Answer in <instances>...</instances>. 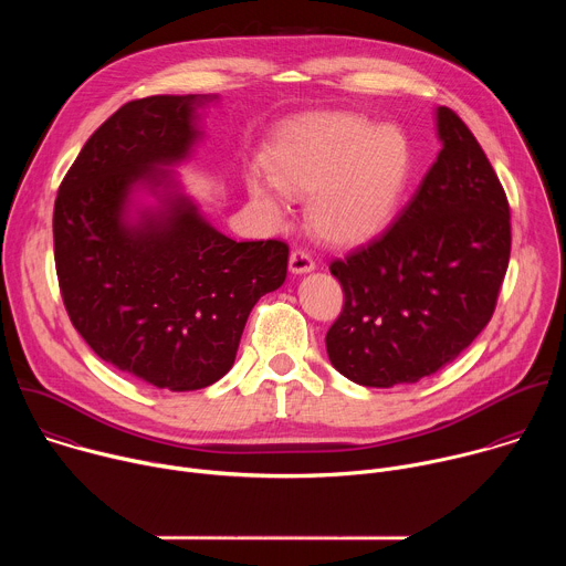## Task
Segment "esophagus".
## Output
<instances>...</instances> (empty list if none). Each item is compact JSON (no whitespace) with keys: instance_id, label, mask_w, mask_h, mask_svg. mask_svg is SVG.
Masks as SVG:
<instances>
[{"instance_id":"obj_1","label":"esophagus","mask_w":566,"mask_h":566,"mask_svg":"<svg viewBox=\"0 0 566 566\" xmlns=\"http://www.w3.org/2000/svg\"><path fill=\"white\" fill-rule=\"evenodd\" d=\"M289 269H291V273L302 275V273H311V271L315 269V262L311 260L308 253H304V251H293L291 258H289Z\"/></svg>"}]
</instances>
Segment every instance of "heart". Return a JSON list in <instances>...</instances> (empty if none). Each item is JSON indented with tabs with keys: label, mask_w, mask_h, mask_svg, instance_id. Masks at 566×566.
Listing matches in <instances>:
<instances>
[{
	"label": "heart",
	"mask_w": 566,
	"mask_h": 566,
	"mask_svg": "<svg viewBox=\"0 0 566 566\" xmlns=\"http://www.w3.org/2000/svg\"><path fill=\"white\" fill-rule=\"evenodd\" d=\"M244 179L251 201L282 219L289 195H306V223L332 247H358L396 217L412 175L408 136L354 114L289 123Z\"/></svg>",
	"instance_id": "heart-1"
}]
</instances>
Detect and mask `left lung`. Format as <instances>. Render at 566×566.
I'll list each match as a JSON object with an SVG mask.
<instances>
[{
	"mask_svg": "<svg viewBox=\"0 0 566 566\" xmlns=\"http://www.w3.org/2000/svg\"><path fill=\"white\" fill-rule=\"evenodd\" d=\"M441 151L394 223L332 262L345 306L332 365L365 387L417 382L452 363L493 317L511 258L506 192L465 123L437 109Z\"/></svg>",
	"mask_w": 566,
	"mask_h": 566,
	"instance_id": "8db88e82",
	"label": "left lung"
}]
</instances>
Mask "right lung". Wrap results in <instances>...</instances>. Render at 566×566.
<instances>
[{"instance_id": "obj_1", "label": "right lung", "mask_w": 566, "mask_h": 566, "mask_svg": "<svg viewBox=\"0 0 566 566\" xmlns=\"http://www.w3.org/2000/svg\"><path fill=\"white\" fill-rule=\"evenodd\" d=\"M217 96L123 105L80 149L53 208L55 271L77 334L151 387L192 391L234 363L255 302L286 280L284 241H234L210 226L170 170ZM155 197L154 207L137 192Z\"/></svg>"}]
</instances>
